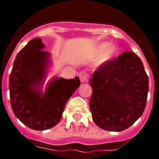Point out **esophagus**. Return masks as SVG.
Returning <instances> with one entry per match:
<instances>
[{"label": "esophagus", "mask_w": 159, "mask_h": 159, "mask_svg": "<svg viewBox=\"0 0 159 159\" xmlns=\"http://www.w3.org/2000/svg\"><path fill=\"white\" fill-rule=\"evenodd\" d=\"M79 78L81 82H86L87 81V73L86 72H81L79 73Z\"/></svg>", "instance_id": "34e87169"}]
</instances>
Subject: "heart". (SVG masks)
I'll return each instance as SVG.
<instances>
[{
  "mask_svg": "<svg viewBox=\"0 0 159 159\" xmlns=\"http://www.w3.org/2000/svg\"><path fill=\"white\" fill-rule=\"evenodd\" d=\"M118 48L114 44H109L107 42H102L95 46L92 54L93 56L99 55L97 57V64L98 66H102L110 62L116 56Z\"/></svg>",
  "mask_w": 159,
  "mask_h": 159,
  "instance_id": "1",
  "label": "heart"
}]
</instances>
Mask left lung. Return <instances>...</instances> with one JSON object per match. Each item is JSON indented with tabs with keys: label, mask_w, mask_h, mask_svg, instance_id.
<instances>
[{
	"label": "left lung",
	"mask_w": 159,
	"mask_h": 159,
	"mask_svg": "<svg viewBox=\"0 0 159 159\" xmlns=\"http://www.w3.org/2000/svg\"><path fill=\"white\" fill-rule=\"evenodd\" d=\"M90 111L98 127L123 131L138 120L145 109L148 77L143 62L134 52H125L92 73Z\"/></svg>",
	"instance_id": "1"
}]
</instances>
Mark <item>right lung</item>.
Segmentation results:
<instances>
[{"instance_id":"obj_1","label":"right lung","mask_w":159,"mask_h":159,"mask_svg":"<svg viewBox=\"0 0 159 159\" xmlns=\"http://www.w3.org/2000/svg\"><path fill=\"white\" fill-rule=\"evenodd\" d=\"M44 47L40 38L31 39L16 57L9 79L15 116L35 130L48 129L59 122L65 105L80 86L78 77H55L43 91L51 64V54L43 50Z\"/></svg>"}]
</instances>
